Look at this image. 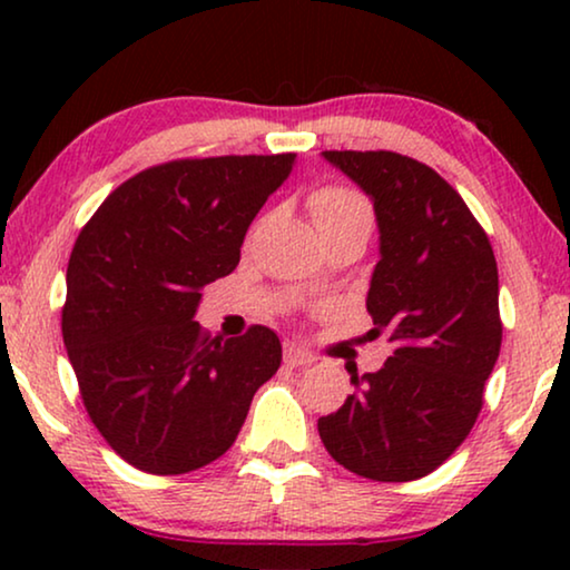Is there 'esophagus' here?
Returning <instances> with one entry per match:
<instances>
[{"mask_svg": "<svg viewBox=\"0 0 570 570\" xmlns=\"http://www.w3.org/2000/svg\"><path fill=\"white\" fill-rule=\"evenodd\" d=\"M316 357L308 353V350L295 347V345H285V363L287 365H311Z\"/></svg>", "mask_w": 570, "mask_h": 570, "instance_id": "obj_1", "label": "esophagus"}]
</instances>
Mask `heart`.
<instances>
[{"mask_svg":"<svg viewBox=\"0 0 570 570\" xmlns=\"http://www.w3.org/2000/svg\"><path fill=\"white\" fill-rule=\"evenodd\" d=\"M311 217L318 236L330 238L337 233H363L365 238L373 230V207L353 186L330 184L311 194Z\"/></svg>","mask_w":570,"mask_h":570,"instance_id":"obj_1","label":"heart"}]
</instances>
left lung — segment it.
Instances as JSON below:
<instances>
[{
    "mask_svg": "<svg viewBox=\"0 0 570 570\" xmlns=\"http://www.w3.org/2000/svg\"><path fill=\"white\" fill-rule=\"evenodd\" d=\"M322 155L373 202L381 256L365 308L394 353L376 373L350 371L355 394L318 417V435L361 478H425L470 435L501 353L493 248L425 163L389 150Z\"/></svg>",
    "mask_w": 570,
    "mask_h": 570,
    "instance_id": "8db88e82",
    "label": "left lung"
}]
</instances>
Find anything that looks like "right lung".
<instances>
[{
    "label": "right lung",
    "instance_id": "right-lung-1",
    "mask_svg": "<svg viewBox=\"0 0 570 570\" xmlns=\"http://www.w3.org/2000/svg\"><path fill=\"white\" fill-rule=\"evenodd\" d=\"M293 166V153L163 163L108 194L77 236L65 347L90 420L137 470L215 462L277 373L283 345L267 326L213 340L194 314Z\"/></svg>",
    "mask_w": 570,
    "mask_h": 570
}]
</instances>
